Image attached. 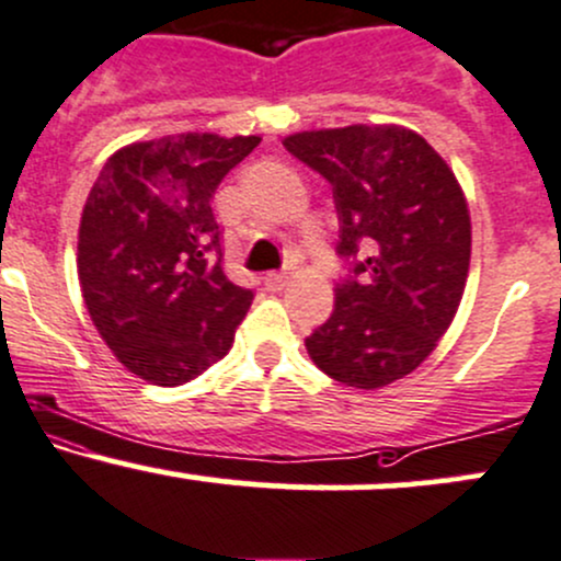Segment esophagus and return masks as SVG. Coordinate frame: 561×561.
Returning <instances> with one entry per match:
<instances>
[{"instance_id": "1", "label": "esophagus", "mask_w": 561, "mask_h": 561, "mask_svg": "<svg viewBox=\"0 0 561 561\" xmlns=\"http://www.w3.org/2000/svg\"><path fill=\"white\" fill-rule=\"evenodd\" d=\"M263 282H266V287H268L271 293L285 290V287H287V274H282V271H268V274L263 276Z\"/></svg>"}]
</instances>
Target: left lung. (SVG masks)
<instances>
[{"mask_svg": "<svg viewBox=\"0 0 561 561\" xmlns=\"http://www.w3.org/2000/svg\"><path fill=\"white\" fill-rule=\"evenodd\" d=\"M285 149L330 181L351 271L330 319L306 337L337 383L380 389L410 375L450 328L471 261V218L455 172L397 125L287 135Z\"/></svg>", "mask_w": 561, "mask_h": 561, "instance_id": "8db88e82", "label": "left lung"}]
</instances>
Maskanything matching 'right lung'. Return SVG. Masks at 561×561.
Masks as SVG:
<instances>
[{
	"label": "right lung",
	"mask_w": 561,
	"mask_h": 561,
	"mask_svg": "<svg viewBox=\"0 0 561 561\" xmlns=\"http://www.w3.org/2000/svg\"><path fill=\"white\" fill-rule=\"evenodd\" d=\"M261 144L178 133L103 164L79 224L82 298L106 346L138 378L181 386L229 354L252 290L224 274L213 194Z\"/></svg>",
	"instance_id": "add662e5"
}]
</instances>
